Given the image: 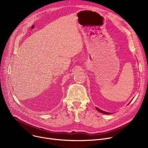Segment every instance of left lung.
I'll list each match as a JSON object with an SVG mask.
<instances>
[{"mask_svg": "<svg viewBox=\"0 0 148 148\" xmlns=\"http://www.w3.org/2000/svg\"><path fill=\"white\" fill-rule=\"evenodd\" d=\"M96 109H97L98 112H101V113H104V114H111V113H108V112H104V111H103V110H100V109H99V108H97V107H96Z\"/></svg>", "mask_w": 148, "mask_h": 148, "instance_id": "obj_1", "label": "left lung"}]
</instances>
